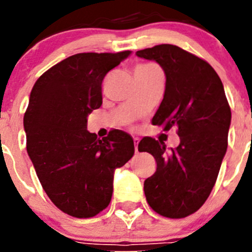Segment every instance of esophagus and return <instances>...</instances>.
Listing matches in <instances>:
<instances>
[{
  "label": "esophagus",
  "instance_id": "obj_1",
  "mask_svg": "<svg viewBox=\"0 0 252 252\" xmlns=\"http://www.w3.org/2000/svg\"><path fill=\"white\" fill-rule=\"evenodd\" d=\"M138 144H139V139L138 138H134V145H135V152H136V154H138V152H139Z\"/></svg>",
  "mask_w": 252,
  "mask_h": 252
}]
</instances>
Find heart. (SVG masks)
<instances>
[{
    "label": "heart",
    "mask_w": 252,
    "mask_h": 252,
    "mask_svg": "<svg viewBox=\"0 0 252 252\" xmlns=\"http://www.w3.org/2000/svg\"><path fill=\"white\" fill-rule=\"evenodd\" d=\"M138 68H144V69H158V68H157V65H155V64H140V65H138Z\"/></svg>",
    "instance_id": "heart-1"
}]
</instances>
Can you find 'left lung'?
<instances>
[{
  "mask_svg": "<svg viewBox=\"0 0 252 252\" xmlns=\"http://www.w3.org/2000/svg\"><path fill=\"white\" fill-rule=\"evenodd\" d=\"M156 61L166 74L163 100L152 118L167 131L175 126L180 144L166 150L163 141L144 138L139 151L155 157L156 172L144 183L150 207L168 218L196 212L217 180L228 146L232 119L224 88L207 62L174 45L136 52Z\"/></svg>",
  "mask_w": 252,
  "mask_h": 252,
  "instance_id": "1",
  "label": "left lung"
}]
</instances>
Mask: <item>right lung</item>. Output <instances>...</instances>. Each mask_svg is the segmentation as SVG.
<instances>
[{
  "label": "right lung",
  "instance_id": "add662e5",
  "mask_svg": "<svg viewBox=\"0 0 252 252\" xmlns=\"http://www.w3.org/2000/svg\"><path fill=\"white\" fill-rule=\"evenodd\" d=\"M130 53L73 55L46 70L30 93L28 155L51 201L73 217L90 218L107 207L114 171L134 155L126 131L100 139L86 130L88 116L102 105L106 74Z\"/></svg>",
  "mask_w": 252,
  "mask_h": 252
}]
</instances>
